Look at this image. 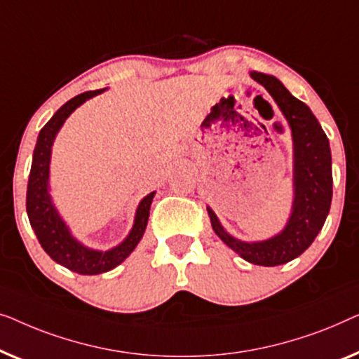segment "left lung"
Masks as SVG:
<instances>
[{
  "label": "left lung",
  "instance_id": "obj_1",
  "mask_svg": "<svg viewBox=\"0 0 359 359\" xmlns=\"http://www.w3.org/2000/svg\"><path fill=\"white\" fill-rule=\"evenodd\" d=\"M278 104L294 141V203L281 234L264 242H241L231 237L208 208L213 231L236 254L250 264L276 266L299 257L324 226L332 203V156L329 138L304 102L296 99L281 81L264 73H250Z\"/></svg>",
  "mask_w": 359,
  "mask_h": 359
}]
</instances>
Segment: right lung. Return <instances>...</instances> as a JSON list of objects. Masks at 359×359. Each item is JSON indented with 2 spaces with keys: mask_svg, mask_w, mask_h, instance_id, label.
<instances>
[{
  "mask_svg": "<svg viewBox=\"0 0 359 359\" xmlns=\"http://www.w3.org/2000/svg\"><path fill=\"white\" fill-rule=\"evenodd\" d=\"M102 90L104 89L88 90V93L78 94L76 97L69 99L67 104H63L55 112L53 117L45 123V127L39 133L37 144H35L32 168H30L27 184V216L40 245L57 264L67 266L68 270L76 271L79 275L105 273V271L115 269V266L127 259L144 234L149 218V206L154 198L153 191V194H149L141 200L138 210H136L133 229H131L128 237L118 247L107 252L90 250L88 247L81 245L69 234L68 228L65 226L57 210L52 205V200H50L48 195V164L55 136H57L63 122L69 117V114L74 109L79 107L84 100L100 94Z\"/></svg>",
  "mask_w": 359,
  "mask_h": 359,
  "instance_id": "add662e5",
  "label": "right lung"
}]
</instances>
